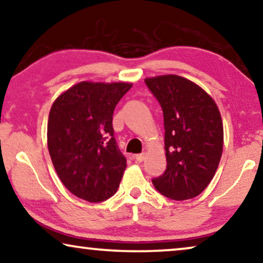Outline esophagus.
Wrapping results in <instances>:
<instances>
[{"label":"esophagus","mask_w":263,"mask_h":263,"mask_svg":"<svg viewBox=\"0 0 263 263\" xmlns=\"http://www.w3.org/2000/svg\"><path fill=\"white\" fill-rule=\"evenodd\" d=\"M143 159H145V154H135L134 156V160L136 161V163H141V161H143Z\"/></svg>","instance_id":"1"}]
</instances>
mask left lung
Returning <instances> with one entry per match:
<instances>
[{
    "instance_id": "left-lung-1",
    "label": "left lung",
    "mask_w": 263,
    "mask_h": 263,
    "mask_svg": "<svg viewBox=\"0 0 263 263\" xmlns=\"http://www.w3.org/2000/svg\"><path fill=\"white\" fill-rule=\"evenodd\" d=\"M145 84L164 116L167 165L152 178L154 188L172 200L193 199L210 184L221 158L224 129L217 104L178 75L146 79Z\"/></svg>"
}]
</instances>
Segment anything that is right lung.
Returning <instances> with one entry per match:
<instances>
[{"label": "right lung", "instance_id": "obj_1", "mask_svg": "<svg viewBox=\"0 0 263 263\" xmlns=\"http://www.w3.org/2000/svg\"><path fill=\"white\" fill-rule=\"evenodd\" d=\"M132 84L80 82L62 93L49 114L48 147L64 186L88 202L117 192L125 157L114 135L112 115Z\"/></svg>", "mask_w": 263, "mask_h": 263}]
</instances>
